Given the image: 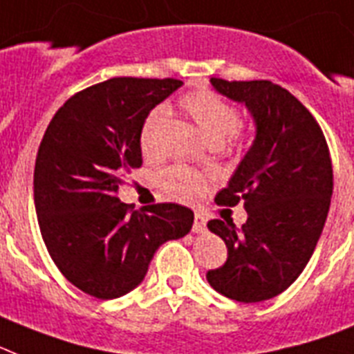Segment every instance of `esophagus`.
Wrapping results in <instances>:
<instances>
[{
  "instance_id": "obj_1",
  "label": "esophagus",
  "mask_w": 354,
  "mask_h": 354,
  "mask_svg": "<svg viewBox=\"0 0 354 354\" xmlns=\"http://www.w3.org/2000/svg\"><path fill=\"white\" fill-rule=\"evenodd\" d=\"M205 228H207V219H205L201 214H196L194 225H192V232L201 234V232H205Z\"/></svg>"
}]
</instances>
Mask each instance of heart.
<instances>
[{
  "label": "heart",
  "instance_id": "b5f03b06",
  "mask_svg": "<svg viewBox=\"0 0 354 354\" xmlns=\"http://www.w3.org/2000/svg\"><path fill=\"white\" fill-rule=\"evenodd\" d=\"M182 106L212 145L223 144L225 138L237 135V127L241 122L239 113L232 104L219 97L218 93L210 90L192 91L183 97ZM165 122H167V109L163 106L153 108L144 118L140 129V145L147 156H156L160 153V138ZM158 183L163 194H167L169 198L189 201L203 192L207 180L201 172L176 165L160 172Z\"/></svg>",
  "mask_w": 354,
  "mask_h": 354
}]
</instances>
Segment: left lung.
<instances>
[{
    "label": "left lung",
    "instance_id": "left-lung-1",
    "mask_svg": "<svg viewBox=\"0 0 354 354\" xmlns=\"http://www.w3.org/2000/svg\"><path fill=\"white\" fill-rule=\"evenodd\" d=\"M214 90L245 104L255 138L216 203L243 200L248 218L212 219L209 230L228 248L207 281L239 302L273 299L295 283L322 234L333 194V167L317 120L292 93L270 81L210 79Z\"/></svg>",
    "mask_w": 354,
    "mask_h": 354
}]
</instances>
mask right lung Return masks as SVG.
Instances as JSON below:
<instances>
[{
  "label": "right lung",
  "mask_w": 354,
  "mask_h": 354,
  "mask_svg": "<svg viewBox=\"0 0 354 354\" xmlns=\"http://www.w3.org/2000/svg\"><path fill=\"white\" fill-rule=\"evenodd\" d=\"M182 84L115 77L73 95L46 127L34 171L41 236L62 275L88 295L129 293L163 243L191 232L187 207L131 212L118 198L122 172L142 165L144 118Z\"/></svg>",
  "instance_id": "add662e5"
}]
</instances>
